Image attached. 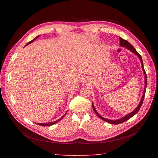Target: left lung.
<instances>
[{
    "instance_id": "left-lung-1",
    "label": "left lung",
    "mask_w": 158,
    "mask_h": 158,
    "mask_svg": "<svg viewBox=\"0 0 158 158\" xmlns=\"http://www.w3.org/2000/svg\"><path fill=\"white\" fill-rule=\"evenodd\" d=\"M119 40H120V45H121V46L126 47L127 49H129L130 51H131L132 52H134V53L136 54L138 57H139V59H140V61H141V63H142V67L143 70H144V76H145V88H144V93H143V95H142V99H141V101H140V102L139 103V105H138V107H136V109L135 110V111H133L131 112V113L128 114L127 115H126V116H125L124 117H123L122 118L118 119V120H115V121H113V120H108V119L102 117V116H100L99 114V113L96 111V110H95V107H94V105H93V103H92V107H93V109H94V111H95V113L97 114V115H98L100 118H102V120H103V121H106V122H107V123H109L113 124V125H118V124H121V123H123V122H125V121L128 120L129 118H131L132 117H133L134 115H135V114H136L138 113V111H139V109H140V107H141V106H142L143 101H144V96H145V93H146V85H147V76H146V72H145V70H144V65H143V62H142V59L141 55L136 51V50L135 49V47H134L130 44V43L128 42L127 40H123V38H121V37L119 38Z\"/></svg>"
}]
</instances>
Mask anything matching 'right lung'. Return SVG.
<instances>
[{"mask_svg":"<svg viewBox=\"0 0 158 158\" xmlns=\"http://www.w3.org/2000/svg\"><path fill=\"white\" fill-rule=\"evenodd\" d=\"M40 37V35H38V36H37L35 38V39H33V40H31V41H30V42H28L27 43V44L26 45H26H29L30 44H31V43H32V42H33V41H34V40H35V39H37V38H38V37ZM65 114H64V115H65ZM63 116V117H64ZM63 117H62L61 118H63ZM61 118H60V119H59V120H57V121H55V122H50V123H37V125H41V126H43V127H47V126H51V125H54V124H55L56 123H57V122H59L60 120H61Z\"/></svg>","mask_w":158,"mask_h":158,"instance_id":"right-lung-1","label":"right lung"}]
</instances>
